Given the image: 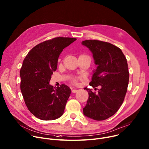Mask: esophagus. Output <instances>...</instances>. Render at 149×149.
Wrapping results in <instances>:
<instances>
[{"instance_id":"obj_1","label":"esophagus","mask_w":149,"mask_h":149,"mask_svg":"<svg viewBox=\"0 0 149 149\" xmlns=\"http://www.w3.org/2000/svg\"><path fill=\"white\" fill-rule=\"evenodd\" d=\"M77 91H78V90H76V89H72V93H76Z\"/></svg>"}]
</instances>
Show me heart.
<instances>
[{"label":"heart","mask_w":149,"mask_h":149,"mask_svg":"<svg viewBox=\"0 0 149 149\" xmlns=\"http://www.w3.org/2000/svg\"><path fill=\"white\" fill-rule=\"evenodd\" d=\"M73 83H74V84H76L77 83V80H74V81H73Z\"/></svg>","instance_id":"b5f03b06"}]
</instances>
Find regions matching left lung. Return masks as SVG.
I'll return each mask as SVG.
<instances>
[{
  "instance_id": "obj_1",
  "label": "left lung",
  "mask_w": 149,
  "mask_h": 149,
  "mask_svg": "<svg viewBox=\"0 0 149 149\" xmlns=\"http://www.w3.org/2000/svg\"><path fill=\"white\" fill-rule=\"evenodd\" d=\"M82 45L91 52L97 65L90 86L93 88L101 86L97 94L84 88L88 99L83 113L94 120H104L113 115L124 100L129 81L127 59L119 47L109 43L87 40Z\"/></svg>"
}]
</instances>
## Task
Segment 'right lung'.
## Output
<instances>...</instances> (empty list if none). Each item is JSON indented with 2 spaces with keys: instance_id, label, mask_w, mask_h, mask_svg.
I'll use <instances>...</instances> for the list:
<instances>
[{
  "instance_id": "obj_1",
  "label": "right lung",
  "mask_w": 149,
  "mask_h": 149,
  "mask_svg": "<svg viewBox=\"0 0 149 149\" xmlns=\"http://www.w3.org/2000/svg\"><path fill=\"white\" fill-rule=\"evenodd\" d=\"M77 40L56 37L34 46L25 58L20 70L21 91L30 112L37 118L50 120L61 117L71 90L65 84H49L63 49Z\"/></svg>"
}]
</instances>
